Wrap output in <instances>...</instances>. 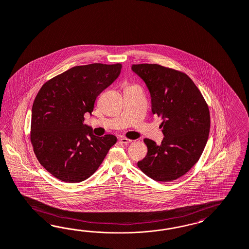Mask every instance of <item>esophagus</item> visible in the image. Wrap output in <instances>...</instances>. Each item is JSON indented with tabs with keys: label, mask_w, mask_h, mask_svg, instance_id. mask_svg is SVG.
Masks as SVG:
<instances>
[{
	"label": "esophagus",
	"mask_w": 249,
	"mask_h": 249,
	"mask_svg": "<svg viewBox=\"0 0 249 249\" xmlns=\"http://www.w3.org/2000/svg\"><path fill=\"white\" fill-rule=\"evenodd\" d=\"M120 142H121V143H129V142H132V140H129V139H127L125 137H122V138L120 139Z\"/></svg>",
	"instance_id": "1"
}]
</instances>
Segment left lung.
<instances>
[{
  "label": "left lung",
  "mask_w": 249,
  "mask_h": 249,
  "mask_svg": "<svg viewBox=\"0 0 249 249\" xmlns=\"http://www.w3.org/2000/svg\"><path fill=\"white\" fill-rule=\"evenodd\" d=\"M131 69L147 85L151 111L161 118L164 135L160 146L144 139L148 152L138 167L154 181H174L189 172L204 151L210 130L208 105L185 73L157 64L132 65Z\"/></svg>",
  "instance_id": "left-lung-1"
}]
</instances>
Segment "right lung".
I'll list each match as a JSON object with an SVG mask.
<instances>
[{"instance_id":"add662e5","label":"right lung","mask_w":249,"mask_h":249,"mask_svg":"<svg viewBox=\"0 0 249 249\" xmlns=\"http://www.w3.org/2000/svg\"><path fill=\"white\" fill-rule=\"evenodd\" d=\"M121 64L70 68L45 82L32 107L31 142L40 164L60 181L80 182L98 169L117 137H98L84 124L98 95L121 74Z\"/></svg>"}]
</instances>
